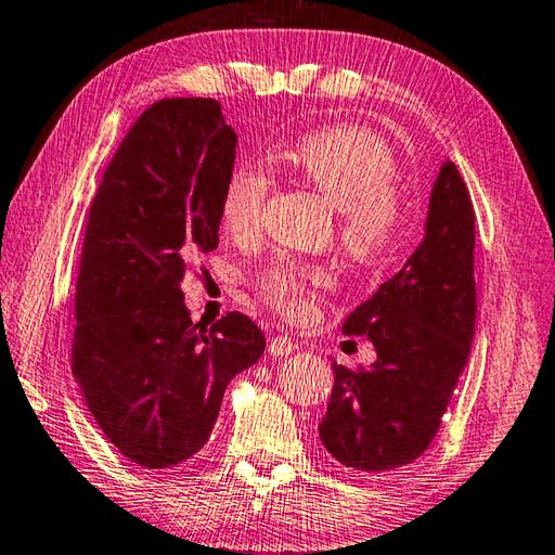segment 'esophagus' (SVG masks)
I'll use <instances>...</instances> for the list:
<instances>
[{"instance_id":"obj_1","label":"esophagus","mask_w":555,"mask_h":555,"mask_svg":"<svg viewBox=\"0 0 555 555\" xmlns=\"http://www.w3.org/2000/svg\"><path fill=\"white\" fill-rule=\"evenodd\" d=\"M293 350H296V344H293V340H291L288 336L276 334V336L269 338V352H271V356L284 358V356H291Z\"/></svg>"}]
</instances>
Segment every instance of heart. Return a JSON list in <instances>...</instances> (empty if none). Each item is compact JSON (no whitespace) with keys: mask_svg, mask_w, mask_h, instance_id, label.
Returning <instances> with one entry per match:
<instances>
[{"mask_svg":"<svg viewBox=\"0 0 555 555\" xmlns=\"http://www.w3.org/2000/svg\"><path fill=\"white\" fill-rule=\"evenodd\" d=\"M291 169L336 209V233L356 264H379L403 229L405 205L398 188V162L379 135L358 126H334L300 138L286 155ZM269 176L253 164L235 167L221 193V223L235 238L259 229ZM334 284L324 267L274 259L257 276L262 300L286 317L312 310Z\"/></svg>","mask_w":555,"mask_h":555,"instance_id":"obj_1","label":"heart"}]
</instances>
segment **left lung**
<instances>
[{
	"label": "left lung",
	"instance_id": "8db88e82",
	"mask_svg": "<svg viewBox=\"0 0 555 555\" xmlns=\"http://www.w3.org/2000/svg\"><path fill=\"white\" fill-rule=\"evenodd\" d=\"M477 322L475 209L453 162L436 176L424 238L344 334L367 336L370 367H334L320 439L340 465L391 473L434 441L463 374Z\"/></svg>",
	"mask_w": 555,
	"mask_h": 555
}]
</instances>
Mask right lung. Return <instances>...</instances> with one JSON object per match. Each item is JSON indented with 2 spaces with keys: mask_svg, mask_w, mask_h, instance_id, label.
I'll list each match as a JSON object with an SVG mask.
<instances>
[{
  "mask_svg": "<svg viewBox=\"0 0 555 555\" xmlns=\"http://www.w3.org/2000/svg\"><path fill=\"white\" fill-rule=\"evenodd\" d=\"M235 143L217 100H159L124 138L90 207L74 376L104 436L150 469L207 443L229 382L267 346L241 312L195 324L181 291L188 264L219 245Z\"/></svg>",
  "mask_w": 555,
  "mask_h": 555,
  "instance_id": "right-lung-1",
  "label": "right lung"
}]
</instances>
